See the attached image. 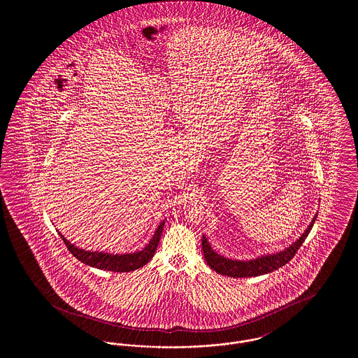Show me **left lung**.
<instances>
[{
    "label": "left lung",
    "instance_id": "8db88e82",
    "mask_svg": "<svg viewBox=\"0 0 358 358\" xmlns=\"http://www.w3.org/2000/svg\"><path fill=\"white\" fill-rule=\"evenodd\" d=\"M315 219H317V215L311 220V224L308 225L305 234L298 238L292 245H289V248H286L285 251H280V252L273 254V255L260 256L257 259L247 260V262L232 260V259H227L224 256L219 255L217 252H215L212 250V247L208 243L206 238L203 236V251H204L205 262L216 273H222L225 276H231V278H250V276H259V275H263V273H273L275 270L283 267L286 263H289V260L296 254V251L303 244L307 235L310 234Z\"/></svg>",
    "mask_w": 358,
    "mask_h": 358
}]
</instances>
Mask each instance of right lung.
Instances as JSON below:
<instances>
[{"mask_svg": "<svg viewBox=\"0 0 358 358\" xmlns=\"http://www.w3.org/2000/svg\"><path fill=\"white\" fill-rule=\"evenodd\" d=\"M164 225H165V222H162L158 225L153 238L142 251H138L134 254H124V255H111V254H104V252L85 251V250L78 248L73 244H71L62 234H59V235L63 238L69 252L87 266H91V267H95L99 270L114 271V273H129V271H134L136 268L145 266L153 257L154 252L158 247L159 238H161Z\"/></svg>", "mask_w": 358, "mask_h": 358, "instance_id": "1", "label": "right lung"}]
</instances>
